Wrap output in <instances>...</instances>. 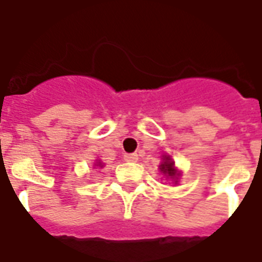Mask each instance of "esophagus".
<instances>
[{
    "label": "esophagus",
    "instance_id": "esophagus-1",
    "mask_svg": "<svg viewBox=\"0 0 262 262\" xmlns=\"http://www.w3.org/2000/svg\"><path fill=\"white\" fill-rule=\"evenodd\" d=\"M124 160L126 162H136L138 160V156L137 153H127L124 156Z\"/></svg>",
    "mask_w": 262,
    "mask_h": 262
}]
</instances>
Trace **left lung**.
Masks as SVG:
<instances>
[{"mask_svg":"<svg viewBox=\"0 0 262 262\" xmlns=\"http://www.w3.org/2000/svg\"><path fill=\"white\" fill-rule=\"evenodd\" d=\"M164 158H165V161L160 165L161 172L164 173V174L168 176V177H170V179L177 180V172H176V169H174V162H173L169 157H166V156H165Z\"/></svg>","mask_w":262,"mask_h":262,"instance_id":"8db88e82","label":"left lung"}]
</instances>
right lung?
Listing matches in <instances>:
<instances>
[{
    "mask_svg": "<svg viewBox=\"0 0 262 262\" xmlns=\"http://www.w3.org/2000/svg\"><path fill=\"white\" fill-rule=\"evenodd\" d=\"M97 166H101V162H98V165H97Z\"/></svg>",
    "mask_w": 262,
    "mask_h": 262,
    "instance_id": "add662e5",
    "label": "right lung"
}]
</instances>
